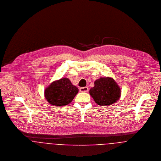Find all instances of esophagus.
Segmentation results:
<instances>
[{"label":"esophagus","instance_id":"obj_1","mask_svg":"<svg viewBox=\"0 0 161 161\" xmlns=\"http://www.w3.org/2000/svg\"><path fill=\"white\" fill-rule=\"evenodd\" d=\"M88 90H89L88 87H82V88H80V91L81 92H88Z\"/></svg>","mask_w":161,"mask_h":161}]
</instances>
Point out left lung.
I'll use <instances>...</instances> for the list:
<instances>
[{
  "label": "left lung",
  "mask_w": 161,
  "mask_h": 161,
  "mask_svg": "<svg viewBox=\"0 0 161 161\" xmlns=\"http://www.w3.org/2000/svg\"><path fill=\"white\" fill-rule=\"evenodd\" d=\"M89 94L97 104L110 106L119 99L121 90L112 78L104 77L94 81V86L89 90Z\"/></svg>",
  "instance_id": "8db88e82"
}]
</instances>
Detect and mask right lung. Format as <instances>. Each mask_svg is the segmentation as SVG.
I'll return each mask as SVG.
<instances>
[{
    "mask_svg": "<svg viewBox=\"0 0 161 161\" xmlns=\"http://www.w3.org/2000/svg\"><path fill=\"white\" fill-rule=\"evenodd\" d=\"M78 92V88L72 85L70 80L63 78L54 81L46 88L44 96L50 104L60 107L70 104Z\"/></svg>",
    "mask_w": 161,
    "mask_h": 161,
    "instance_id": "1",
    "label": "right lung"
}]
</instances>
